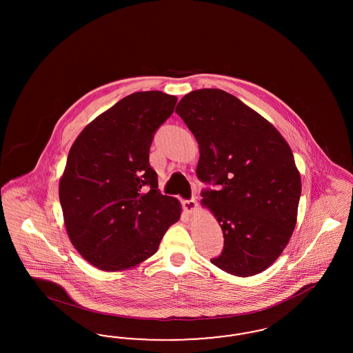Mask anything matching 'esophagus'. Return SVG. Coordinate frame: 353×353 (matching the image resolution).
Segmentation results:
<instances>
[{
	"label": "esophagus",
	"instance_id": "obj_1",
	"mask_svg": "<svg viewBox=\"0 0 353 353\" xmlns=\"http://www.w3.org/2000/svg\"><path fill=\"white\" fill-rule=\"evenodd\" d=\"M197 206H199V205H197L196 200H186V201H183V208H184V210L188 214L194 213V212L197 210Z\"/></svg>",
	"mask_w": 353,
	"mask_h": 353
}]
</instances>
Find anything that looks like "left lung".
Returning a JSON list of instances; mask_svg holds the SVG:
<instances>
[{
    "label": "left lung",
    "mask_w": 353,
    "mask_h": 353,
    "mask_svg": "<svg viewBox=\"0 0 353 353\" xmlns=\"http://www.w3.org/2000/svg\"><path fill=\"white\" fill-rule=\"evenodd\" d=\"M176 112L200 147L197 177L217 185L201 193L219 221L223 252L210 262L252 276L285 250L302 193L294 154L279 131L234 95L219 88L186 94Z\"/></svg>",
    "instance_id": "1"
}]
</instances>
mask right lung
I'll return each instance as SVG.
<instances>
[{
  "instance_id": "add662e5",
  "label": "right lung",
  "mask_w": 353,
  "mask_h": 353,
  "mask_svg": "<svg viewBox=\"0 0 353 353\" xmlns=\"http://www.w3.org/2000/svg\"><path fill=\"white\" fill-rule=\"evenodd\" d=\"M177 98L134 92L85 125L68 152L59 201L72 246L103 271L132 269L157 252L181 216V203L159 190L150 165L157 128Z\"/></svg>"
}]
</instances>
